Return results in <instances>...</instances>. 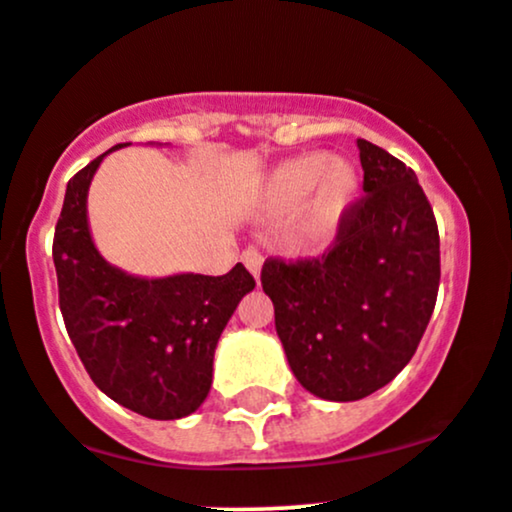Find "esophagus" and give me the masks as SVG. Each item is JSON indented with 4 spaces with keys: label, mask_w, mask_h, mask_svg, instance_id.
I'll return each mask as SVG.
<instances>
[{
    "label": "esophagus",
    "mask_w": 512,
    "mask_h": 512,
    "mask_svg": "<svg viewBox=\"0 0 512 512\" xmlns=\"http://www.w3.org/2000/svg\"><path fill=\"white\" fill-rule=\"evenodd\" d=\"M243 262H245V267L250 269L252 272V277H260V269H262V255L260 252L255 250V247H247V250L243 252Z\"/></svg>",
    "instance_id": "esophagus-1"
}]
</instances>
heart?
<instances>
[{
	"mask_svg": "<svg viewBox=\"0 0 512 512\" xmlns=\"http://www.w3.org/2000/svg\"><path fill=\"white\" fill-rule=\"evenodd\" d=\"M359 172L345 157L306 153L279 162L262 182V213L282 218L301 206L296 238L316 247L333 238L335 230L355 206Z\"/></svg>",
	"mask_w": 512,
	"mask_h": 512,
	"instance_id": "1",
	"label": "heart"
}]
</instances>
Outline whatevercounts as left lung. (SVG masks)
Listing matches in <instances>:
<instances>
[{"label": "left lung", "instance_id": "1", "mask_svg": "<svg viewBox=\"0 0 512 512\" xmlns=\"http://www.w3.org/2000/svg\"><path fill=\"white\" fill-rule=\"evenodd\" d=\"M364 196L313 260L269 257L262 289L299 384L359 401L411 362L440 289V233L411 167L357 140Z\"/></svg>", "mask_w": 512, "mask_h": 512}]
</instances>
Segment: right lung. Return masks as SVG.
<instances>
[{
  "label": "right lung",
  "mask_w": 512,
  "mask_h": 512,
  "mask_svg": "<svg viewBox=\"0 0 512 512\" xmlns=\"http://www.w3.org/2000/svg\"><path fill=\"white\" fill-rule=\"evenodd\" d=\"M111 150L67 182L53 238L60 311L106 396L145 418L177 420L209 396L218 338L255 279L240 262L223 277L140 279L111 267L87 223L89 184Z\"/></svg>",
  "instance_id": "1"
}]
</instances>
